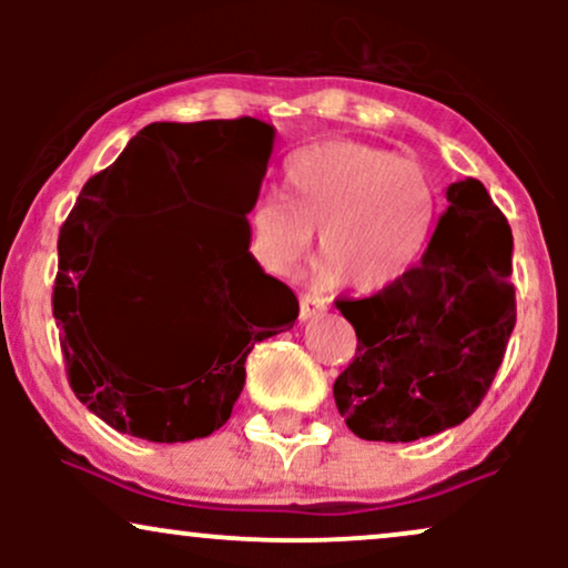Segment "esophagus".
Wrapping results in <instances>:
<instances>
[{
    "mask_svg": "<svg viewBox=\"0 0 568 568\" xmlns=\"http://www.w3.org/2000/svg\"><path fill=\"white\" fill-rule=\"evenodd\" d=\"M325 310H328V304H325V298L315 296V293H302V296H298V317H302V321L323 315Z\"/></svg>",
    "mask_w": 568,
    "mask_h": 568,
    "instance_id": "esophagus-1",
    "label": "esophagus"
}]
</instances>
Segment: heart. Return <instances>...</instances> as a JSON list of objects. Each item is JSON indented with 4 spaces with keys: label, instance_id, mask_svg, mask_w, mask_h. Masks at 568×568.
<instances>
[{
    "label": "heart",
    "instance_id": "obj_1",
    "mask_svg": "<svg viewBox=\"0 0 568 568\" xmlns=\"http://www.w3.org/2000/svg\"><path fill=\"white\" fill-rule=\"evenodd\" d=\"M285 203L262 197L251 207V245L272 275H288L317 230V280L357 291L403 283L433 243L440 192L419 160L357 141H325L293 154Z\"/></svg>",
    "mask_w": 568,
    "mask_h": 568
}]
</instances>
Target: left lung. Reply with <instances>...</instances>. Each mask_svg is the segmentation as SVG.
<instances>
[{
	"instance_id": "8db88e82",
	"label": "left lung",
	"mask_w": 568,
	"mask_h": 568,
	"mask_svg": "<svg viewBox=\"0 0 568 568\" xmlns=\"http://www.w3.org/2000/svg\"><path fill=\"white\" fill-rule=\"evenodd\" d=\"M427 256L403 283L336 298L357 334L334 400L363 440L408 443L480 406L515 328L513 232L478 179L456 181Z\"/></svg>"
}]
</instances>
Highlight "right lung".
<instances>
[{"label":"right lung","instance_id":"obj_1","mask_svg":"<svg viewBox=\"0 0 568 568\" xmlns=\"http://www.w3.org/2000/svg\"><path fill=\"white\" fill-rule=\"evenodd\" d=\"M272 141L275 128L253 116L152 122L63 221L53 317L69 384L116 433L211 435L243 393L253 344L296 321V293L247 251ZM186 199L201 207L168 225L132 219Z\"/></svg>","mask_w":568,"mask_h":568}]
</instances>
